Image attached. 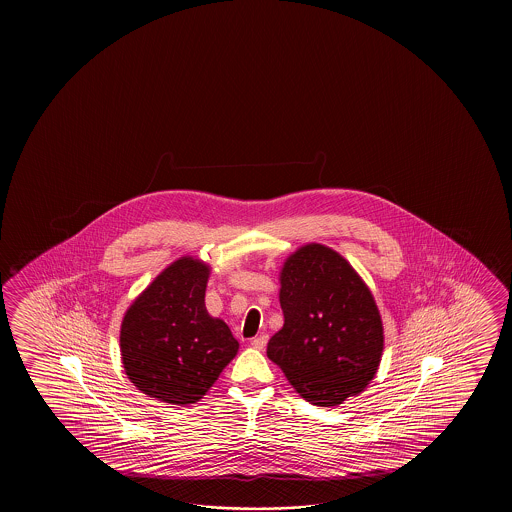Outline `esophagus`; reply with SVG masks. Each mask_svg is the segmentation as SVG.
Returning <instances> with one entry per match:
<instances>
[{
    "label": "esophagus",
    "mask_w": 512,
    "mask_h": 512,
    "mask_svg": "<svg viewBox=\"0 0 512 512\" xmlns=\"http://www.w3.org/2000/svg\"><path fill=\"white\" fill-rule=\"evenodd\" d=\"M267 340H269V337H267V335H260V337H254L251 340V346L252 348L256 349H263L265 348V344H267Z\"/></svg>",
    "instance_id": "34e87169"
}]
</instances>
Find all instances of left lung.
I'll return each instance as SVG.
<instances>
[{
  "label": "left lung",
  "instance_id": "8db88e82",
  "mask_svg": "<svg viewBox=\"0 0 512 512\" xmlns=\"http://www.w3.org/2000/svg\"><path fill=\"white\" fill-rule=\"evenodd\" d=\"M283 327L267 357L307 403L338 406L360 393L381 362L384 335L366 283L338 252L311 243L280 276Z\"/></svg>",
  "mask_w": 512,
  "mask_h": 512
}]
</instances>
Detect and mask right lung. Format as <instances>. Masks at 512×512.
Wrapping results in <instances>:
<instances>
[{
  "label": "right lung",
  "mask_w": 512,
  "mask_h": 512,
  "mask_svg": "<svg viewBox=\"0 0 512 512\" xmlns=\"http://www.w3.org/2000/svg\"><path fill=\"white\" fill-rule=\"evenodd\" d=\"M208 265L174 261L130 305L120 327L126 375L163 403H197L238 353L229 326L205 307Z\"/></svg>",
  "instance_id": "1"
}]
</instances>
